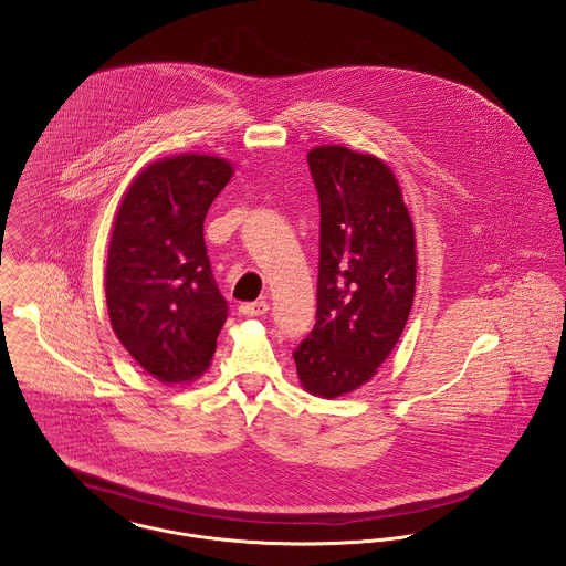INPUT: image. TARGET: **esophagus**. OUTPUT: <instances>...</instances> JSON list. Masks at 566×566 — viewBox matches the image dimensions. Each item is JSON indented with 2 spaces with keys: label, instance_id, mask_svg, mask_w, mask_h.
<instances>
[{
  "label": "esophagus",
  "instance_id": "obj_1",
  "mask_svg": "<svg viewBox=\"0 0 566 566\" xmlns=\"http://www.w3.org/2000/svg\"><path fill=\"white\" fill-rule=\"evenodd\" d=\"M269 310L266 301H254V303H241L239 305V314L243 316H263Z\"/></svg>",
  "mask_w": 566,
  "mask_h": 566
}]
</instances>
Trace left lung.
<instances>
[{
    "label": "left lung",
    "mask_w": 566,
    "mask_h": 566,
    "mask_svg": "<svg viewBox=\"0 0 566 566\" xmlns=\"http://www.w3.org/2000/svg\"><path fill=\"white\" fill-rule=\"evenodd\" d=\"M321 200L316 325L293 353L301 387L346 396L391 355L417 284L415 227L391 167L344 145L310 149Z\"/></svg>",
    "instance_id": "8db88e82"
}]
</instances>
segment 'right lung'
Instances as JSON below:
<instances>
[{"label": "right lung", "instance_id": "add662e5", "mask_svg": "<svg viewBox=\"0 0 566 566\" xmlns=\"http://www.w3.org/2000/svg\"><path fill=\"white\" fill-rule=\"evenodd\" d=\"M233 177V165L209 154L149 163L117 207L104 293L111 327L134 361L165 385L200 378L227 323L202 222Z\"/></svg>", "mask_w": 566, "mask_h": 566}]
</instances>
